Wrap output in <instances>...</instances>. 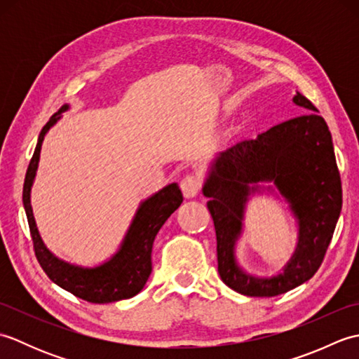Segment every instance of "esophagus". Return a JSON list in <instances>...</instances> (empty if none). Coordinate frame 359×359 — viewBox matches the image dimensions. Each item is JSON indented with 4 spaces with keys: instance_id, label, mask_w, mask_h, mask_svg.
<instances>
[{
    "instance_id": "obj_1",
    "label": "esophagus",
    "mask_w": 359,
    "mask_h": 359,
    "mask_svg": "<svg viewBox=\"0 0 359 359\" xmlns=\"http://www.w3.org/2000/svg\"><path fill=\"white\" fill-rule=\"evenodd\" d=\"M180 188H182V193H184L187 199H191V197H196L197 194H199L201 188H202V180H201L199 175L188 174V175H185L184 179H182Z\"/></svg>"
}]
</instances>
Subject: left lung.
Returning <instances> with one entry per match:
<instances>
[{"label": "left lung", "mask_w": 359, "mask_h": 359, "mask_svg": "<svg viewBox=\"0 0 359 359\" xmlns=\"http://www.w3.org/2000/svg\"><path fill=\"white\" fill-rule=\"evenodd\" d=\"M293 103L306 111L270 128L256 139L219 152L202 193L210 197L217 239V270L225 284L245 296L270 297L304 284L318 271L330 245L341 207L342 188L332 134L307 97L296 93ZM273 183L289 202L298 222V245L283 273L257 278L235 261L248 196ZM273 191V188H266Z\"/></svg>", "instance_id": "left-lung-1"}]
</instances>
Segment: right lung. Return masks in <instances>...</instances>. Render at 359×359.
Returning <instances> with one entry per match:
<instances>
[{"instance_id":"obj_1","label":"right lung","mask_w":359,"mask_h":359,"mask_svg":"<svg viewBox=\"0 0 359 359\" xmlns=\"http://www.w3.org/2000/svg\"><path fill=\"white\" fill-rule=\"evenodd\" d=\"M67 109H69V106L65 104L62 109L53 114L41 129L40 135H38L36 148L27 168L25 187H22V203H25L35 256L52 282H55L58 287L65 288L66 292L72 293L83 301L108 304L129 299V297L140 293L147 284L152 271V243H154L156 236L166 222V219L184 202V196H182L177 184H171L148 197L147 201H143L128 228L118 251L102 265L80 266L65 262L55 255H52L41 241L40 233H38L32 205H30V189H32L38 162H40L44 135L62 118V112Z\"/></svg>"}]
</instances>
